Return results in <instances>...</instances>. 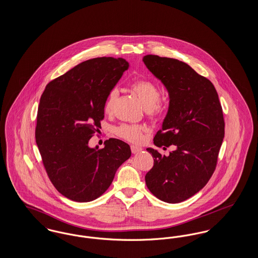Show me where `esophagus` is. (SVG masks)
Segmentation results:
<instances>
[{"instance_id": "obj_1", "label": "esophagus", "mask_w": 258, "mask_h": 258, "mask_svg": "<svg viewBox=\"0 0 258 258\" xmlns=\"http://www.w3.org/2000/svg\"><path fill=\"white\" fill-rule=\"evenodd\" d=\"M131 149H132L133 154H137V153H139V152H141V151H142V148L138 147V146H135V145H132V146H131Z\"/></svg>"}]
</instances>
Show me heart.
Here are the masks:
<instances>
[{
  "instance_id": "1",
  "label": "heart",
  "mask_w": 258,
  "mask_h": 258,
  "mask_svg": "<svg viewBox=\"0 0 258 258\" xmlns=\"http://www.w3.org/2000/svg\"><path fill=\"white\" fill-rule=\"evenodd\" d=\"M132 90L139 98L144 108L153 115H157L161 111V105L158 102L160 99V93L158 86L151 80L139 79L135 80L132 84ZM118 97V90L112 89L107 95L104 103L105 113H110ZM116 133L122 138H124L132 142H139L143 138V127L137 125L122 124L116 130Z\"/></svg>"
}]
</instances>
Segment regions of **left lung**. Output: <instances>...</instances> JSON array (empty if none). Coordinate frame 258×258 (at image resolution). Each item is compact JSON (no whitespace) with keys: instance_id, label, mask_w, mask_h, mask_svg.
<instances>
[{"instance_id":"1","label":"left lung","mask_w":258,"mask_h":258,"mask_svg":"<svg viewBox=\"0 0 258 258\" xmlns=\"http://www.w3.org/2000/svg\"><path fill=\"white\" fill-rule=\"evenodd\" d=\"M148 70L166 88L169 106L157 147H169V156L147 148L154 166L145 176L149 190L167 203L195 196L215 171L224 137V120L218 93L212 82L187 63L157 55L144 56Z\"/></svg>"}]
</instances>
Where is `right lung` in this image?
Returning <instances> with one entry per match:
<instances>
[{
    "label": "right lung",
    "mask_w": 258,
    "mask_h": 258,
    "mask_svg": "<svg viewBox=\"0 0 258 258\" xmlns=\"http://www.w3.org/2000/svg\"><path fill=\"white\" fill-rule=\"evenodd\" d=\"M127 68L122 58L82 61L49 82L40 98L36 142L50 181L71 200L100 197L132 156L130 145L116 138L102 149L89 146L104 117L107 95Z\"/></svg>",
    "instance_id": "obj_1"
}]
</instances>
